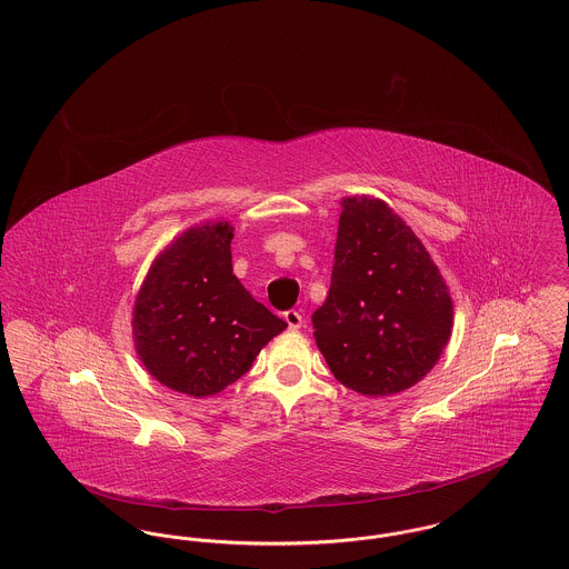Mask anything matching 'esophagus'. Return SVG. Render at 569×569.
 <instances>
[{
  "mask_svg": "<svg viewBox=\"0 0 569 569\" xmlns=\"http://www.w3.org/2000/svg\"><path fill=\"white\" fill-rule=\"evenodd\" d=\"M283 320H286V325H288L290 330H298L302 326V313L297 311V309H290V311L283 313Z\"/></svg>",
  "mask_w": 569,
  "mask_h": 569,
  "instance_id": "obj_1",
  "label": "esophagus"
}]
</instances>
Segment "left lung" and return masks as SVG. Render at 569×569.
Wrapping results in <instances>:
<instances>
[{
  "label": "left lung",
  "mask_w": 569,
  "mask_h": 569,
  "mask_svg": "<svg viewBox=\"0 0 569 569\" xmlns=\"http://www.w3.org/2000/svg\"><path fill=\"white\" fill-rule=\"evenodd\" d=\"M313 337L328 369L365 397L403 392L446 350L455 307L427 247L376 196L341 198L335 267Z\"/></svg>",
  "instance_id": "left-lung-1"
}]
</instances>
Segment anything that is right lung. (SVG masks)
<instances>
[{"label": "right lung", "mask_w": 569, "mask_h": 569, "mask_svg": "<svg viewBox=\"0 0 569 569\" xmlns=\"http://www.w3.org/2000/svg\"><path fill=\"white\" fill-rule=\"evenodd\" d=\"M226 219L193 223L163 247L132 309L134 350L149 376L196 399L243 378L286 322L232 272Z\"/></svg>", "instance_id": "right-lung-1"}]
</instances>
